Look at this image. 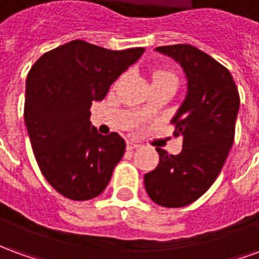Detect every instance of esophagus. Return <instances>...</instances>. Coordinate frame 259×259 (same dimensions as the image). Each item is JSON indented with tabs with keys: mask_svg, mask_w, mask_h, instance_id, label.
<instances>
[{
	"mask_svg": "<svg viewBox=\"0 0 259 259\" xmlns=\"http://www.w3.org/2000/svg\"><path fill=\"white\" fill-rule=\"evenodd\" d=\"M139 144L137 143H135V141H127L126 143V148L129 150V151H132V150H136V148H139Z\"/></svg>",
	"mask_w": 259,
	"mask_h": 259,
	"instance_id": "1",
	"label": "esophagus"
}]
</instances>
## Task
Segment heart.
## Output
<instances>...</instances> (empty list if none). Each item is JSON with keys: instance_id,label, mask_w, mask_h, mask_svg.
Returning a JSON list of instances; mask_svg holds the SVG:
<instances>
[{"instance_id": "b5f03b06", "label": "heart", "mask_w": 259, "mask_h": 259, "mask_svg": "<svg viewBox=\"0 0 259 259\" xmlns=\"http://www.w3.org/2000/svg\"><path fill=\"white\" fill-rule=\"evenodd\" d=\"M154 81H172V83H179V77L178 74L168 70V69H155L152 70V83Z\"/></svg>"}]
</instances>
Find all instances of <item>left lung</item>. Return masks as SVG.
<instances>
[{
  "instance_id": "left-lung-1",
  "label": "left lung",
  "mask_w": 259,
  "mask_h": 259,
  "mask_svg": "<svg viewBox=\"0 0 259 259\" xmlns=\"http://www.w3.org/2000/svg\"><path fill=\"white\" fill-rule=\"evenodd\" d=\"M157 51L178 61L189 80L186 100L170 123L183 137L178 155L157 148L159 163L144 176L155 204L180 208L198 200L221 174L234 141L240 96L228 68L190 44L162 46Z\"/></svg>"
}]
</instances>
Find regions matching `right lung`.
I'll use <instances>...</instances> for the list:
<instances>
[{
	"label": "right lung",
	"mask_w": 259,
	"mask_h": 259,
	"mask_svg": "<svg viewBox=\"0 0 259 259\" xmlns=\"http://www.w3.org/2000/svg\"><path fill=\"white\" fill-rule=\"evenodd\" d=\"M143 53L73 40L41 55L29 70L25 123L31 148L42 176L69 200L101 194L123 157V139L100 135L90 123V108Z\"/></svg>",
	"instance_id": "right-lung-1"
}]
</instances>
